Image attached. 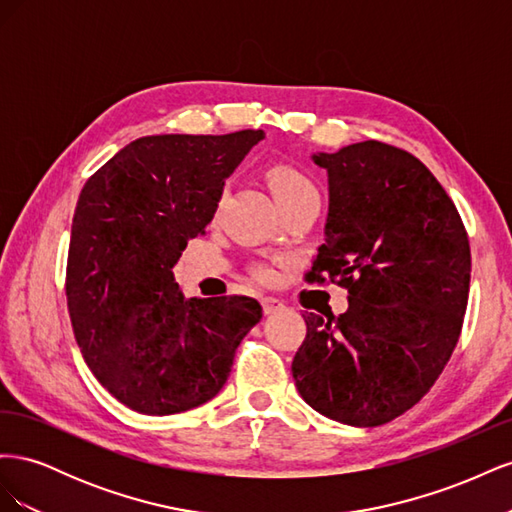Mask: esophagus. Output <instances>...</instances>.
<instances>
[{"label":"esophagus","instance_id":"esophagus-1","mask_svg":"<svg viewBox=\"0 0 512 512\" xmlns=\"http://www.w3.org/2000/svg\"><path fill=\"white\" fill-rule=\"evenodd\" d=\"M262 309H265L267 316H271V314L282 312L284 303L280 299H275V297H265V299H262Z\"/></svg>","mask_w":512,"mask_h":512}]
</instances>
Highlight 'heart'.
<instances>
[{
    "label": "heart",
    "mask_w": 512,
    "mask_h": 512,
    "mask_svg": "<svg viewBox=\"0 0 512 512\" xmlns=\"http://www.w3.org/2000/svg\"><path fill=\"white\" fill-rule=\"evenodd\" d=\"M267 181L269 188L273 192V198L277 207H286L290 203H297V200H303L307 196H316L314 183L309 181L301 170L286 166V164H275L267 170ZM262 277H269V271H260Z\"/></svg>",
    "instance_id": "b5f03b06"
}]
</instances>
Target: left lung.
<instances>
[{
	"instance_id": "obj_1",
	"label": "left lung",
	"mask_w": 512,
	"mask_h": 512,
	"mask_svg": "<svg viewBox=\"0 0 512 512\" xmlns=\"http://www.w3.org/2000/svg\"><path fill=\"white\" fill-rule=\"evenodd\" d=\"M312 162L327 170L329 213L309 280L348 288L344 314H307L292 378L331 421L378 427L410 410L451 359L470 290V243L431 170L363 141Z\"/></svg>"
}]
</instances>
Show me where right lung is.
Returning <instances> with one entry per match:
<instances>
[{"label": "right lung", "instance_id": "add662e5", "mask_svg": "<svg viewBox=\"0 0 512 512\" xmlns=\"http://www.w3.org/2000/svg\"><path fill=\"white\" fill-rule=\"evenodd\" d=\"M262 138V130L136 138L81 190L66 277L72 329L98 382L134 412L166 416L213 399L262 318L250 297L185 299L173 273Z\"/></svg>", "mask_w": 512, "mask_h": 512}]
</instances>
